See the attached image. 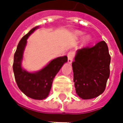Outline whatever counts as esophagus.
<instances>
[{"label":"esophagus","instance_id":"1","mask_svg":"<svg viewBox=\"0 0 123 123\" xmlns=\"http://www.w3.org/2000/svg\"><path fill=\"white\" fill-rule=\"evenodd\" d=\"M74 51H70L68 53V62L69 64H71L73 61V58L74 56Z\"/></svg>","mask_w":123,"mask_h":123}]
</instances>
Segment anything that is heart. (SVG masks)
Returning a JSON list of instances; mask_svg holds the SVG:
<instances>
[{"label":"heart","mask_w":123,"mask_h":123,"mask_svg":"<svg viewBox=\"0 0 123 123\" xmlns=\"http://www.w3.org/2000/svg\"><path fill=\"white\" fill-rule=\"evenodd\" d=\"M84 33L82 32V31H75L74 32L75 37L77 38H81L83 35H84ZM92 39L91 35H86L85 37L84 38V39H83V45H86L89 44V43L92 41Z\"/></svg>","instance_id":"obj_1"}]
</instances>
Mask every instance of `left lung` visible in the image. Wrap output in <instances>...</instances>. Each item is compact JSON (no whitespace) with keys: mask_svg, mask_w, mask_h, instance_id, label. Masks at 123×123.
I'll return each mask as SVG.
<instances>
[{"mask_svg":"<svg viewBox=\"0 0 123 123\" xmlns=\"http://www.w3.org/2000/svg\"><path fill=\"white\" fill-rule=\"evenodd\" d=\"M110 62L108 47L104 41L77 50L72 65L76 93L80 98H95L105 91Z\"/></svg>","mask_w":123,"mask_h":123,"instance_id":"left-lung-1","label":"left lung"}]
</instances>
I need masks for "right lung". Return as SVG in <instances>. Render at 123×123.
I'll use <instances>...</instances> for the list:
<instances>
[{
	"label": "right lung",
	"instance_id": "obj_1",
	"mask_svg": "<svg viewBox=\"0 0 123 123\" xmlns=\"http://www.w3.org/2000/svg\"><path fill=\"white\" fill-rule=\"evenodd\" d=\"M39 27L32 28L20 41L14 56L13 71L20 90L31 99L42 100L49 95L54 78L62 65L67 62L68 58L67 56H62L54 59L45 67L36 72H28L23 68L22 62L27 39Z\"/></svg>",
	"mask_w": 123,
	"mask_h": 123
}]
</instances>
